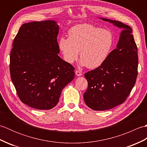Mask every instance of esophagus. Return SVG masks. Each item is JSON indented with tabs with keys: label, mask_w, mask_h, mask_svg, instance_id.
<instances>
[{
	"label": "esophagus",
	"mask_w": 147,
	"mask_h": 147,
	"mask_svg": "<svg viewBox=\"0 0 147 147\" xmlns=\"http://www.w3.org/2000/svg\"><path fill=\"white\" fill-rule=\"evenodd\" d=\"M75 73H76V75L78 76H80L82 75V72L78 71V70H76V71H75Z\"/></svg>",
	"instance_id": "34e87169"
}]
</instances>
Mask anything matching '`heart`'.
Here are the masks:
<instances>
[{
  "label": "heart",
  "mask_w": 147,
  "mask_h": 147,
  "mask_svg": "<svg viewBox=\"0 0 147 147\" xmlns=\"http://www.w3.org/2000/svg\"><path fill=\"white\" fill-rule=\"evenodd\" d=\"M68 38L59 40V48L64 60L73 63L78 57L80 64L90 69L100 66L106 61L114 45V36L111 31L91 24H80L69 30Z\"/></svg>",
  "instance_id": "b5f03b06"
}]
</instances>
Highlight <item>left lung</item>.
I'll return each instance as SVG.
<instances>
[{"instance_id": "1", "label": "left lung", "mask_w": 147, "mask_h": 147, "mask_svg": "<svg viewBox=\"0 0 147 147\" xmlns=\"http://www.w3.org/2000/svg\"><path fill=\"white\" fill-rule=\"evenodd\" d=\"M123 28L116 49L100 66L87 72L88 88L83 95L86 105L105 111L124 102L135 86L138 75V49L132 29L120 21L101 18Z\"/></svg>"}]
</instances>
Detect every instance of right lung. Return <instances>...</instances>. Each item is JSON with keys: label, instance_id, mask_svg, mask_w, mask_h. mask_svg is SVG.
<instances>
[{"label": "right lung", "instance_id": "1", "mask_svg": "<svg viewBox=\"0 0 147 147\" xmlns=\"http://www.w3.org/2000/svg\"><path fill=\"white\" fill-rule=\"evenodd\" d=\"M59 26L52 20L22 25L10 54V74L21 101L38 110L57 104L74 78V67L58 55Z\"/></svg>", "mask_w": 147, "mask_h": 147}]
</instances>
